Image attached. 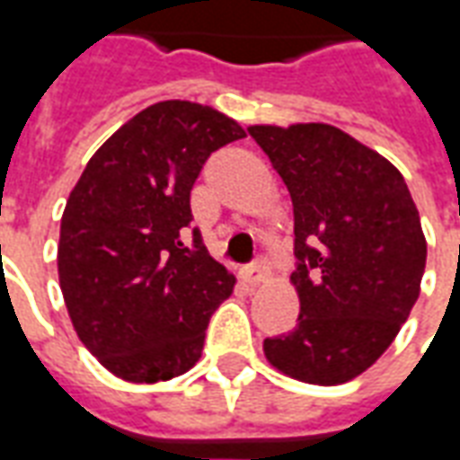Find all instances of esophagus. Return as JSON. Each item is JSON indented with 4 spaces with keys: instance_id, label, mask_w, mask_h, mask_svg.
<instances>
[{
    "instance_id": "1",
    "label": "esophagus",
    "mask_w": 460,
    "mask_h": 460,
    "mask_svg": "<svg viewBox=\"0 0 460 460\" xmlns=\"http://www.w3.org/2000/svg\"><path fill=\"white\" fill-rule=\"evenodd\" d=\"M243 279H246V283H251V286L266 283V279H269V261H266V256H263V253H259V256H256V261L251 263L249 269L243 270Z\"/></svg>"
}]
</instances>
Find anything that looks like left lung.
Segmentation results:
<instances>
[{
  "label": "left lung",
  "instance_id": "left-lung-1",
  "mask_svg": "<svg viewBox=\"0 0 460 460\" xmlns=\"http://www.w3.org/2000/svg\"><path fill=\"white\" fill-rule=\"evenodd\" d=\"M296 219V328L263 340L283 375L342 385L385 355L419 298L426 239L402 172L340 128L251 125Z\"/></svg>",
  "mask_w": 460,
  "mask_h": 460
}]
</instances>
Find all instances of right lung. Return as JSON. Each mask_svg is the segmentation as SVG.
I'll list each match as a JSON object with an SVG mask.
<instances>
[{
	"mask_svg": "<svg viewBox=\"0 0 460 460\" xmlns=\"http://www.w3.org/2000/svg\"><path fill=\"white\" fill-rule=\"evenodd\" d=\"M246 132L209 105L162 101L98 147L66 201L58 280L78 338L128 382L197 365L236 279L191 224L190 194L214 150Z\"/></svg>",
	"mask_w": 460,
	"mask_h": 460,
	"instance_id": "obj_1",
	"label": "right lung"
}]
</instances>
